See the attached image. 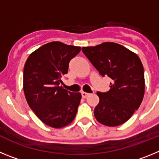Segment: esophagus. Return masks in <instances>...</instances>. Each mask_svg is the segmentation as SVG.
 Instances as JSON below:
<instances>
[{
  "label": "esophagus",
  "mask_w": 159,
  "mask_h": 159,
  "mask_svg": "<svg viewBox=\"0 0 159 159\" xmlns=\"http://www.w3.org/2000/svg\"><path fill=\"white\" fill-rule=\"evenodd\" d=\"M81 95H82L83 98H87V97H88V95H89V94L87 93V92H81Z\"/></svg>",
  "instance_id": "esophagus-1"
}]
</instances>
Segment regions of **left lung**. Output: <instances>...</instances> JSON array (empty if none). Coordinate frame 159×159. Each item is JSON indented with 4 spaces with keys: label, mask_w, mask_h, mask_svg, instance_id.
I'll return each mask as SVG.
<instances>
[{
    "label": "left lung",
    "mask_w": 159,
    "mask_h": 159,
    "mask_svg": "<svg viewBox=\"0 0 159 159\" xmlns=\"http://www.w3.org/2000/svg\"><path fill=\"white\" fill-rule=\"evenodd\" d=\"M82 51L102 76L111 79L108 92H97L95 119L108 127L123 124L138 110L144 96V70L139 57L113 42L84 47Z\"/></svg>",
    "instance_id": "left-lung-1"
}]
</instances>
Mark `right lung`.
<instances>
[{"instance_id": "obj_1", "label": "right lung", "mask_w": 159, "mask_h": 159, "mask_svg": "<svg viewBox=\"0 0 159 159\" xmlns=\"http://www.w3.org/2000/svg\"><path fill=\"white\" fill-rule=\"evenodd\" d=\"M80 47L61 42L48 43L33 52L25 62L23 88L28 104L44 124L61 128L75 119L81 94L60 87L70 60Z\"/></svg>"}]
</instances>
